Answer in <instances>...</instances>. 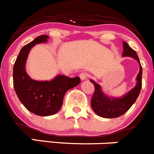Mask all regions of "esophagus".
Segmentation results:
<instances>
[{
    "instance_id": "obj_1",
    "label": "esophagus",
    "mask_w": 154,
    "mask_h": 154,
    "mask_svg": "<svg viewBox=\"0 0 154 154\" xmlns=\"http://www.w3.org/2000/svg\"><path fill=\"white\" fill-rule=\"evenodd\" d=\"M88 76V75L85 72H82L79 75V77H80V79H81L82 81H85V80L87 79Z\"/></svg>"
}]
</instances>
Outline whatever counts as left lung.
Returning <instances> with one entry per match:
<instances>
[{"instance_id": "obj_1", "label": "left lung", "mask_w": 154, "mask_h": 154, "mask_svg": "<svg viewBox=\"0 0 154 154\" xmlns=\"http://www.w3.org/2000/svg\"><path fill=\"white\" fill-rule=\"evenodd\" d=\"M123 50L122 57H129L135 60L139 64V72L136 77V85L133 88L121 97L108 96L102 90L101 86L91 79L94 85V93L91 98V105L94 112L99 116L103 118H117L123 115L130 109L136 101L142 86V67L135 51L130 48L125 42H122Z\"/></svg>"}]
</instances>
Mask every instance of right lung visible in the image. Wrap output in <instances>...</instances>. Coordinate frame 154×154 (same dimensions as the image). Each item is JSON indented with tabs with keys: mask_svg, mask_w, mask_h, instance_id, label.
<instances>
[{
	"mask_svg": "<svg viewBox=\"0 0 154 154\" xmlns=\"http://www.w3.org/2000/svg\"><path fill=\"white\" fill-rule=\"evenodd\" d=\"M48 35H40L23 47L14 66V86L19 100L32 113L48 116L57 113L63 105L67 91L79 85V77L69 78L57 75L49 81L32 79L26 69L29 54L35 45L47 43Z\"/></svg>",
	"mask_w": 154,
	"mask_h": 154,
	"instance_id": "1",
	"label": "right lung"
}]
</instances>
